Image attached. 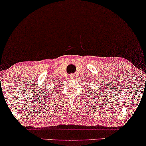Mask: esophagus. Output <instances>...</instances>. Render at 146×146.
<instances>
[{"label": "esophagus", "instance_id": "obj_1", "mask_svg": "<svg viewBox=\"0 0 146 146\" xmlns=\"http://www.w3.org/2000/svg\"><path fill=\"white\" fill-rule=\"evenodd\" d=\"M70 78H74V75H70Z\"/></svg>", "mask_w": 146, "mask_h": 146}]
</instances>
